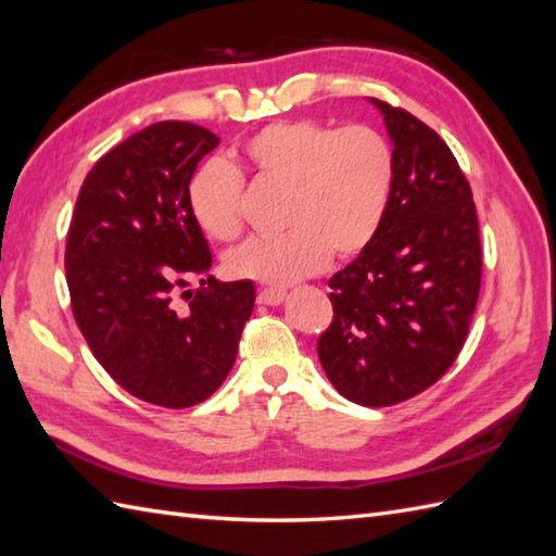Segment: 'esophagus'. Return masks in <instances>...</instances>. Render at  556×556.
Here are the masks:
<instances>
[{"label":"esophagus","mask_w":556,"mask_h":556,"mask_svg":"<svg viewBox=\"0 0 556 556\" xmlns=\"http://www.w3.org/2000/svg\"><path fill=\"white\" fill-rule=\"evenodd\" d=\"M288 292L282 288H264L260 290V294H256V302L260 304H266V306H278L282 300H286Z\"/></svg>","instance_id":"1"}]
</instances>
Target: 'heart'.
Segmentation results:
<instances>
[{"mask_svg": "<svg viewBox=\"0 0 556 556\" xmlns=\"http://www.w3.org/2000/svg\"><path fill=\"white\" fill-rule=\"evenodd\" d=\"M262 184L286 191L280 236L254 238L226 256L228 274L290 286L318 274L330 254L354 260L380 233L396 179L394 148L368 125L302 117L266 125L242 146ZM198 226L231 242L245 228V181L224 162L202 165L188 186Z\"/></svg>", "mask_w": 556, "mask_h": 556, "instance_id": "heart-1", "label": "heart"}]
</instances>
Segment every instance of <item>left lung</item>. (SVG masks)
I'll return each instance as SVG.
<instances>
[{"label": "left lung", "instance_id": "8db88e82", "mask_svg": "<svg viewBox=\"0 0 556 556\" xmlns=\"http://www.w3.org/2000/svg\"><path fill=\"white\" fill-rule=\"evenodd\" d=\"M394 141L396 179L380 233L330 286L318 358L349 401L384 408L437 384L465 346L483 252L467 176L439 134L375 101Z\"/></svg>", "mask_w": 556, "mask_h": 556}]
</instances>
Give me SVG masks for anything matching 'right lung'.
I'll list each match as a JSON object with an SVG mask.
<instances>
[{"instance_id": "right-lung-1", "label": "right lung", "mask_w": 556, "mask_h": 556, "mask_svg": "<svg viewBox=\"0 0 556 556\" xmlns=\"http://www.w3.org/2000/svg\"><path fill=\"white\" fill-rule=\"evenodd\" d=\"M216 146L179 119L131 134L87 174L67 231L65 280L91 354L162 408H191L222 387L256 296L250 280L188 282L212 266L188 186Z\"/></svg>"}]
</instances>
